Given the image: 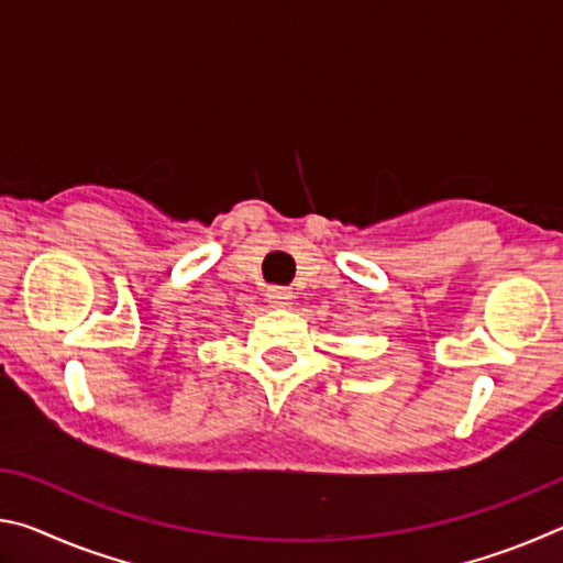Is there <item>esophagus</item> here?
Instances as JSON below:
<instances>
[{
  "mask_svg": "<svg viewBox=\"0 0 563 563\" xmlns=\"http://www.w3.org/2000/svg\"><path fill=\"white\" fill-rule=\"evenodd\" d=\"M265 298H268V302L275 305V308H285V305H290L292 292L290 288H283V285H273V288L265 292Z\"/></svg>",
  "mask_w": 563,
  "mask_h": 563,
  "instance_id": "1",
  "label": "esophagus"
}]
</instances>
